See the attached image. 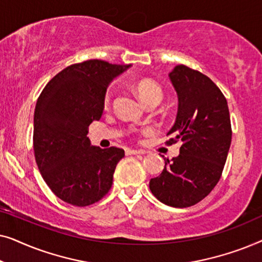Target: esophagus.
Returning a JSON list of instances; mask_svg holds the SVG:
<instances>
[{
    "label": "esophagus",
    "instance_id": "esophagus-1",
    "mask_svg": "<svg viewBox=\"0 0 262 262\" xmlns=\"http://www.w3.org/2000/svg\"><path fill=\"white\" fill-rule=\"evenodd\" d=\"M127 155H142V154H145L143 150H135V149H127L126 150Z\"/></svg>",
    "mask_w": 262,
    "mask_h": 262
}]
</instances>
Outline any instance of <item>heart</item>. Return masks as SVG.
Wrapping results in <instances>:
<instances>
[{"mask_svg": "<svg viewBox=\"0 0 262 262\" xmlns=\"http://www.w3.org/2000/svg\"><path fill=\"white\" fill-rule=\"evenodd\" d=\"M135 91L137 92L139 99L146 105L151 102H160L163 95L161 85L149 78H143L136 82ZM111 99H112V89L108 88L103 95V106L108 107L111 105Z\"/></svg>", "mask_w": 262, "mask_h": 262, "instance_id": "heart-1", "label": "heart"}]
</instances>
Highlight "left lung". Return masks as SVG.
Segmentation results:
<instances>
[{
	"mask_svg": "<svg viewBox=\"0 0 262 262\" xmlns=\"http://www.w3.org/2000/svg\"><path fill=\"white\" fill-rule=\"evenodd\" d=\"M169 77L179 108L166 143L182 145L178 157L164 159V169L149 187L168 206L189 207L209 195L222 177L231 144L230 114L223 93L206 75L181 64Z\"/></svg>",
	"mask_w": 262,
	"mask_h": 262,
	"instance_id": "left-lung-1",
	"label": "left lung"
}]
</instances>
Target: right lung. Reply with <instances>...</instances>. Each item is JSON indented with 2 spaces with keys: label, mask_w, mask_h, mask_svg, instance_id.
<instances>
[{
  "label": "right lung",
  "mask_w": 262,
  "mask_h": 262,
  "mask_svg": "<svg viewBox=\"0 0 262 262\" xmlns=\"http://www.w3.org/2000/svg\"><path fill=\"white\" fill-rule=\"evenodd\" d=\"M131 66L89 59L67 67L49 81L34 111L35 162L55 195L74 206L98 203L112 187L123 149L91 145L88 126L101 118L103 95Z\"/></svg>",
  "instance_id": "1"
}]
</instances>
